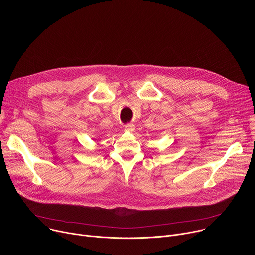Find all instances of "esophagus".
Here are the masks:
<instances>
[{"label": "esophagus", "mask_w": 255, "mask_h": 255, "mask_svg": "<svg viewBox=\"0 0 255 255\" xmlns=\"http://www.w3.org/2000/svg\"><path fill=\"white\" fill-rule=\"evenodd\" d=\"M125 131H128V132H133L135 130V125L132 124V123H128L125 125Z\"/></svg>", "instance_id": "1"}]
</instances>
